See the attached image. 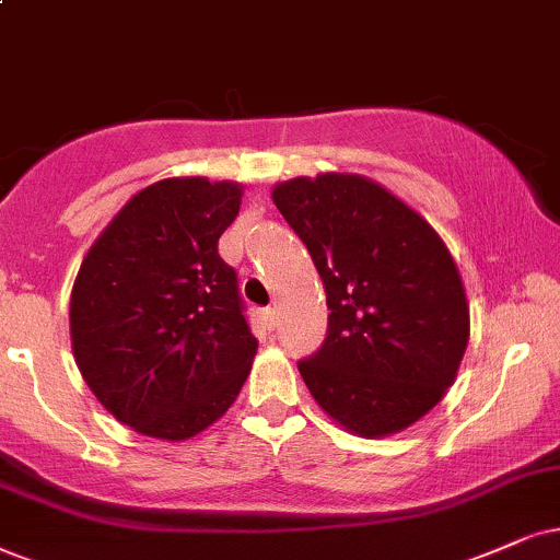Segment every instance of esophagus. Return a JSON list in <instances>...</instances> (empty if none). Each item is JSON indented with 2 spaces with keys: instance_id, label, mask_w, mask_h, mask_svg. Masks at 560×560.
Masks as SVG:
<instances>
[{
  "instance_id": "obj_1",
  "label": "esophagus",
  "mask_w": 560,
  "mask_h": 560,
  "mask_svg": "<svg viewBox=\"0 0 560 560\" xmlns=\"http://www.w3.org/2000/svg\"><path fill=\"white\" fill-rule=\"evenodd\" d=\"M264 323L268 330L276 328V323H279V313H276V307H266L264 310Z\"/></svg>"
}]
</instances>
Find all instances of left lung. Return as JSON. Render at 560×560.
Instances as JSON below:
<instances>
[{
	"label": "left lung",
	"mask_w": 560,
	"mask_h": 560,
	"mask_svg": "<svg viewBox=\"0 0 560 560\" xmlns=\"http://www.w3.org/2000/svg\"><path fill=\"white\" fill-rule=\"evenodd\" d=\"M328 296V336L296 362L330 419L362 436L410 427L455 382L470 332L450 250L377 183L325 173L273 188Z\"/></svg>",
	"instance_id": "1"
}]
</instances>
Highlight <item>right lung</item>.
<instances>
[{
    "label": "right lung",
    "mask_w": 560,
    "mask_h": 560,
    "mask_svg": "<svg viewBox=\"0 0 560 560\" xmlns=\"http://www.w3.org/2000/svg\"><path fill=\"white\" fill-rule=\"evenodd\" d=\"M235 183L167 178L113 217L72 289L74 359L95 398L147 436L188 439L235 402L258 338L219 237Z\"/></svg>",
    "instance_id": "obj_1"
}]
</instances>
